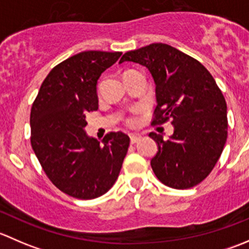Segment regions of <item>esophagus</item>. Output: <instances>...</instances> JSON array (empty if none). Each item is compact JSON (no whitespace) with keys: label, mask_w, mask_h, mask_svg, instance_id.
<instances>
[{"label":"esophagus","mask_w":249,"mask_h":249,"mask_svg":"<svg viewBox=\"0 0 249 249\" xmlns=\"http://www.w3.org/2000/svg\"><path fill=\"white\" fill-rule=\"evenodd\" d=\"M140 140H141V136L139 134H131V135H130V141H131V143H137Z\"/></svg>","instance_id":"esophagus-1"}]
</instances>
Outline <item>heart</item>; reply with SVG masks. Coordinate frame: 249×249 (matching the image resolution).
I'll return each mask as SVG.
<instances>
[{
	"instance_id": "obj_1",
	"label": "heart",
	"mask_w": 249,
	"mask_h": 249,
	"mask_svg": "<svg viewBox=\"0 0 249 249\" xmlns=\"http://www.w3.org/2000/svg\"><path fill=\"white\" fill-rule=\"evenodd\" d=\"M125 123H126L127 125H130V126H132V125L136 124V118H135V115H130V117H127L126 119H125Z\"/></svg>"
}]
</instances>
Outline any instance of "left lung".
<instances>
[{
  "label": "left lung",
  "mask_w": 249,
  "mask_h": 249,
  "mask_svg": "<svg viewBox=\"0 0 249 249\" xmlns=\"http://www.w3.org/2000/svg\"><path fill=\"white\" fill-rule=\"evenodd\" d=\"M145 66L155 83L153 125L171 120L170 140L150 132L158 153L150 161L158 179L175 189L201 183L217 164L228 137L227 102L214 78L196 59L169 44L125 53L119 64Z\"/></svg>",
  "instance_id": "1"
}]
</instances>
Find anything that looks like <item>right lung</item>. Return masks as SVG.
<instances>
[{
    "label": "right lung",
    "instance_id": "add662e5",
    "mask_svg": "<svg viewBox=\"0 0 249 249\" xmlns=\"http://www.w3.org/2000/svg\"><path fill=\"white\" fill-rule=\"evenodd\" d=\"M120 55L88 50L69 57L49 72L32 104V149L53 184L76 199L108 192L127 153L124 132H109L100 143L84 131L85 114L99 108L97 79Z\"/></svg>",
    "mask_w": 249,
    "mask_h": 249
}]
</instances>
